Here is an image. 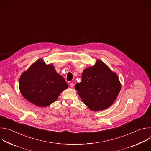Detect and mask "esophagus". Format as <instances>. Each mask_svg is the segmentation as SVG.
<instances>
[{"instance_id": "1", "label": "esophagus", "mask_w": 151, "mask_h": 151, "mask_svg": "<svg viewBox=\"0 0 151 151\" xmlns=\"http://www.w3.org/2000/svg\"><path fill=\"white\" fill-rule=\"evenodd\" d=\"M69 85H70V87H73V86H74V83H73V82H70V83H69Z\"/></svg>"}]
</instances>
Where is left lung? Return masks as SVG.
Returning <instances> with one entry per match:
<instances>
[{"instance_id":"left-lung-1","label":"left lung","mask_w":151,"mask_h":151,"mask_svg":"<svg viewBox=\"0 0 151 151\" xmlns=\"http://www.w3.org/2000/svg\"><path fill=\"white\" fill-rule=\"evenodd\" d=\"M75 88L82 101L93 111L104 110L115 101L121 90L117 75L98 60L93 67L85 69L82 81Z\"/></svg>"}]
</instances>
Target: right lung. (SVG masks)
I'll list each match as a JSON object with an SVG mask.
<instances>
[{"label":"right lung","mask_w":151,"mask_h":151,"mask_svg":"<svg viewBox=\"0 0 151 151\" xmlns=\"http://www.w3.org/2000/svg\"><path fill=\"white\" fill-rule=\"evenodd\" d=\"M21 94L28 101L40 107L55 101L60 93L68 87L64 78L54 67L38 60L24 72L19 79Z\"/></svg>","instance_id":"add662e5"}]
</instances>
